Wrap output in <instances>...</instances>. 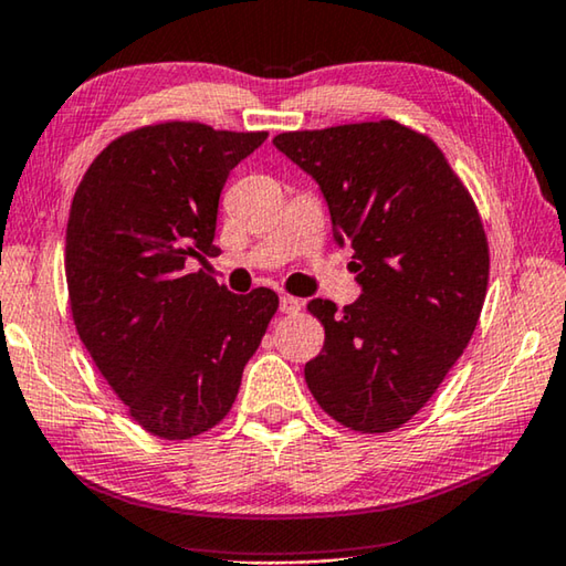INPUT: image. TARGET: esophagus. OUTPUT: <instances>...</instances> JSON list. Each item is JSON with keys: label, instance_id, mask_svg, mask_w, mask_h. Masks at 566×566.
Returning <instances> with one entry per match:
<instances>
[{"label": "esophagus", "instance_id": "34e87169", "mask_svg": "<svg viewBox=\"0 0 566 566\" xmlns=\"http://www.w3.org/2000/svg\"><path fill=\"white\" fill-rule=\"evenodd\" d=\"M303 308L301 298H293V295H281V311L283 313H298Z\"/></svg>", "mask_w": 566, "mask_h": 566}]
</instances>
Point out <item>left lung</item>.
<instances>
[{"instance_id": "left-lung-1", "label": "left lung", "mask_w": 566, "mask_h": 566, "mask_svg": "<svg viewBox=\"0 0 566 566\" xmlns=\"http://www.w3.org/2000/svg\"><path fill=\"white\" fill-rule=\"evenodd\" d=\"M273 144L316 179L361 285L342 311L308 303L326 338L306 385L346 428L395 430L434 395L481 316L489 242L475 202L432 138L397 120L277 134Z\"/></svg>"}]
</instances>
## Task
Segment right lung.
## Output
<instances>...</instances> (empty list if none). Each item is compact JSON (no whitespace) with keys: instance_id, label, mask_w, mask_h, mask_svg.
Returning <instances> with one entry per match:
<instances>
[{"instance_id":"add662e5","label":"right lung","mask_w":566,"mask_h":566,"mask_svg":"<svg viewBox=\"0 0 566 566\" xmlns=\"http://www.w3.org/2000/svg\"><path fill=\"white\" fill-rule=\"evenodd\" d=\"M265 132L192 120L108 144L75 189L65 277L77 336L134 420L164 440L214 428L238 397L277 295L189 268L217 255L220 192Z\"/></svg>"}]
</instances>
